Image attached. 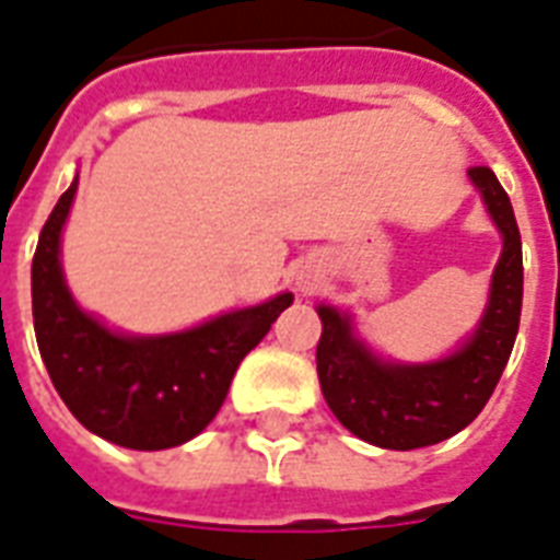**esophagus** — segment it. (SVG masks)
<instances>
[{
  "label": "esophagus",
  "mask_w": 560,
  "mask_h": 560,
  "mask_svg": "<svg viewBox=\"0 0 560 560\" xmlns=\"http://www.w3.org/2000/svg\"><path fill=\"white\" fill-rule=\"evenodd\" d=\"M303 289V292H306V289H310V277H301V283H298Z\"/></svg>",
  "instance_id": "1"
}]
</instances>
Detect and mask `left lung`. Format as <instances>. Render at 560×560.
I'll return each instance as SVG.
<instances>
[{"instance_id": "left-lung-1", "label": "left lung", "mask_w": 560, "mask_h": 560, "mask_svg": "<svg viewBox=\"0 0 560 560\" xmlns=\"http://www.w3.org/2000/svg\"><path fill=\"white\" fill-rule=\"evenodd\" d=\"M502 233L491 301L474 336L446 359L427 365L383 362L353 339L350 315L318 306L315 350L324 400L341 427L385 450H418L456 435L491 400L517 339L523 306V245L505 189L488 166L467 168Z\"/></svg>"}]
</instances>
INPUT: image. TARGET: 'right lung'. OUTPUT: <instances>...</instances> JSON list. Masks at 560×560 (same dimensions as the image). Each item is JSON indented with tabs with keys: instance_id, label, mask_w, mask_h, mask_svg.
Masks as SVG:
<instances>
[{
	"instance_id": "obj_1",
	"label": "right lung",
	"mask_w": 560,
	"mask_h": 560,
	"mask_svg": "<svg viewBox=\"0 0 560 560\" xmlns=\"http://www.w3.org/2000/svg\"><path fill=\"white\" fill-rule=\"evenodd\" d=\"M78 177L40 231L32 262L37 348L60 400L93 435L128 450H168L201 432L228 397L236 368L257 348L292 292L228 312L172 336H119L86 315L60 268V231Z\"/></svg>"
}]
</instances>
